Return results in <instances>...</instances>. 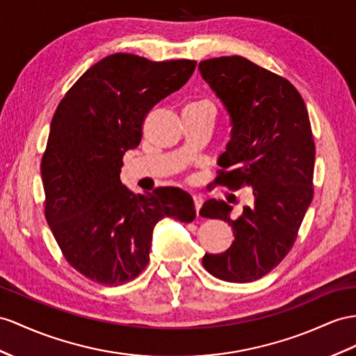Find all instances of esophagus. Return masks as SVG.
<instances>
[{"label":"esophagus","mask_w":356,"mask_h":356,"mask_svg":"<svg viewBox=\"0 0 356 356\" xmlns=\"http://www.w3.org/2000/svg\"><path fill=\"white\" fill-rule=\"evenodd\" d=\"M193 200H194V206H195L197 216H200V209H202V206H203V200H202V197H198V195H194Z\"/></svg>","instance_id":"esophagus-1"}]
</instances>
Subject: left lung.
Masks as SVG:
<instances>
[{
    "mask_svg": "<svg viewBox=\"0 0 356 356\" xmlns=\"http://www.w3.org/2000/svg\"><path fill=\"white\" fill-rule=\"evenodd\" d=\"M198 69L221 99L232 126L213 184L230 191L251 188L254 195V204L243 206L236 220L225 202L203 204L200 215L227 221L234 234L222 254H204L203 266L222 281L251 282L287 256L313 200L312 124L295 86L247 58H209Z\"/></svg>",
    "mask_w": 356,
    "mask_h": 356,
    "instance_id": "left-lung-1",
    "label": "left lung"
}]
</instances>
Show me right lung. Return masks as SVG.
<instances>
[{"instance_id": "right-lung-1", "label": "right lung", "mask_w": 356, "mask_h": 356, "mask_svg": "<svg viewBox=\"0 0 356 356\" xmlns=\"http://www.w3.org/2000/svg\"><path fill=\"white\" fill-rule=\"evenodd\" d=\"M195 65L113 54L91 66L56 109L40 165L44 216L69 265L91 281H132L150 260L159 220L194 221L185 191L161 186L135 194L120 171L150 109L185 86Z\"/></svg>"}]
</instances>
